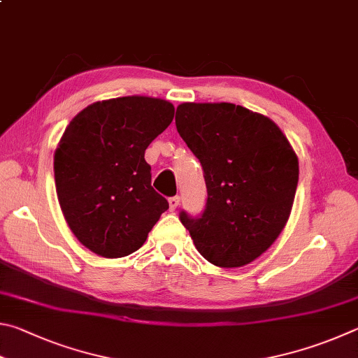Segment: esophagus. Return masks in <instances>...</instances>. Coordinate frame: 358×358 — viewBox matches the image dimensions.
Returning a JSON list of instances; mask_svg holds the SVG:
<instances>
[{
  "mask_svg": "<svg viewBox=\"0 0 358 358\" xmlns=\"http://www.w3.org/2000/svg\"><path fill=\"white\" fill-rule=\"evenodd\" d=\"M168 203H169V210H171V212H174L176 209H178V208H179L180 198H179V196H173V198H169V199H168Z\"/></svg>",
  "mask_w": 358,
  "mask_h": 358,
  "instance_id": "1",
  "label": "esophagus"
}]
</instances>
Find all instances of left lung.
I'll return each mask as SVG.
<instances>
[{
	"label": "left lung",
	"instance_id": "1",
	"mask_svg": "<svg viewBox=\"0 0 358 358\" xmlns=\"http://www.w3.org/2000/svg\"><path fill=\"white\" fill-rule=\"evenodd\" d=\"M176 129L204 169L201 218L182 212L203 258L223 268L247 266L267 252L289 220L299 159L271 117L241 105L180 103Z\"/></svg>",
	"mask_w": 358,
	"mask_h": 358
}]
</instances>
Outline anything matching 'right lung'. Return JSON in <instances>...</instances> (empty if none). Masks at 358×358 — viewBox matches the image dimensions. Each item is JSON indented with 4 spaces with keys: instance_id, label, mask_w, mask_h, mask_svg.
Here are the masks:
<instances>
[{
    "instance_id": "right-lung-1",
    "label": "right lung",
    "mask_w": 358,
    "mask_h": 358,
    "mask_svg": "<svg viewBox=\"0 0 358 358\" xmlns=\"http://www.w3.org/2000/svg\"><path fill=\"white\" fill-rule=\"evenodd\" d=\"M171 102L100 100L75 116L55 150V184L69 228L102 258L136 252L169 206L150 185L144 150L171 124Z\"/></svg>"
}]
</instances>
